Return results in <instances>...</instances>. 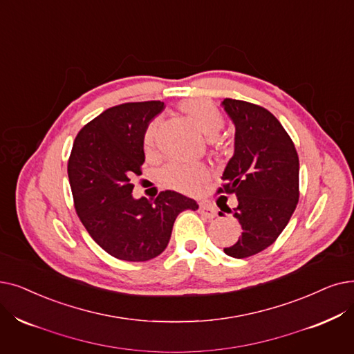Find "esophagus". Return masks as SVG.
<instances>
[{
	"mask_svg": "<svg viewBox=\"0 0 354 354\" xmlns=\"http://www.w3.org/2000/svg\"><path fill=\"white\" fill-rule=\"evenodd\" d=\"M199 212H201L204 217H207V218H214L215 215H217V211H215V208L209 204H205V203L199 205Z\"/></svg>",
	"mask_w": 354,
	"mask_h": 354,
	"instance_id": "obj_1",
	"label": "esophagus"
}]
</instances>
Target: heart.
<instances>
[{
	"mask_svg": "<svg viewBox=\"0 0 354 354\" xmlns=\"http://www.w3.org/2000/svg\"><path fill=\"white\" fill-rule=\"evenodd\" d=\"M179 110L185 114L198 130L209 139L217 136L224 127V117L221 111L211 101L203 98H191L179 104ZM158 134V121H151L145 131V149L151 151L155 147ZM163 178L169 187L180 192L192 194L208 178L207 167L201 163H179L172 162L163 169Z\"/></svg>",
	"mask_w": 354,
	"mask_h": 354,
	"instance_id": "heart-1",
	"label": "heart"
}]
</instances>
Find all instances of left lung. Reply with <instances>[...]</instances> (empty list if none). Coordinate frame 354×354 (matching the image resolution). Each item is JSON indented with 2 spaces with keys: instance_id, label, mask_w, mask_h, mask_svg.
Wrapping results in <instances>:
<instances>
[{
  "instance_id": "1",
  "label": "left lung",
  "mask_w": 354,
  "mask_h": 354,
  "mask_svg": "<svg viewBox=\"0 0 354 354\" xmlns=\"http://www.w3.org/2000/svg\"><path fill=\"white\" fill-rule=\"evenodd\" d=\"M223 106L236 137L217 194L237 196L239 205L225 208L241 227V236L224 253L244 259L268 249L289 223L299 199V159L279 120L263 106L232 98Z\"/></svg>"
}]
</instances>
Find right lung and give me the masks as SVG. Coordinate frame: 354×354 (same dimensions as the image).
Segmentation results:
<instances>
[{
	"label": "right lung",
	"mask_w": 354,
	"mask_h": 354,
	"mask_svg": "<svg viewBox=\"0 0 354 354\" xmlns=\"http://www.w3.org/2000/svg\"><path fill=\"white\" fill-rule=\"evenodd\" d=\"M162 110L160 101L111 106L82 127L68 162L81 223L100 248L127 262L159 256L179 212L198 209L194 199L175 191H162L155 201L131 195L145 162V131Z\"/></svg>",
	"instance_id": "1"
}]
</instances>
